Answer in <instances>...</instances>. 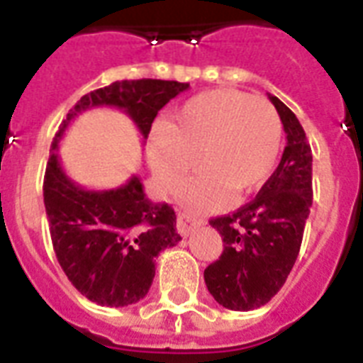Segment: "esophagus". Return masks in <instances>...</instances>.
Instances as JSON below:
<instances>
[{
    "mask_svg": "<svg viewBox=\"0 0 363 363\" xmlns=\"http://www.w3.org/2000/svg\"><path fill=\"white\" fill-rule=\"evenodd\" d=\"M201 224H205L203 218H199L192 213H179V216H177V230H179L182 238H188Z\"/></svg>",
    "mask_w": 363,
    "mask_h": 363,
    "instance_id": "1",
    "label": "esophagus"
}]
</instances>
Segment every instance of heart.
Returning <instances> with one entry per match:
<instances>
[{
	"mask_svg": "<svg viewBox=\"0 0 363 363\" xmlns=\"http://www.w3.org/2000/svg\"><path fill=\"white\" fill-rule=\"evenodd\" d=\"M282 145V122L264 98L239 90H211L190 98L167 125H156L148 162L165 192L181 186L196 156L203 173L182 198L196 207H215L228 194L245 196L269 181Z\"/></svg>",
	"mask_w": 363,
	"mask_h": 363,
	"instance_id": "b5f03b06",
	"label": "heart"
}]
</instances>
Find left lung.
<instances>
[{"instance_id":"1","label":"left lung","mask_w":363,"mask_h":363,"mask_svg":"<svg viewBox=\"0 0 363 363\" xmlns=\"http://www.w3.org/2000/svg\"><path fill=\"white\" fill-rule=\"evenodd\" d=\"M286 133L281 164L258 196L233 215L211 218L224 250L205 269L211 296L226 309L265 305L286 282L313 205V152L292 111L269 96Z\"/></svg>"}]
</instances>
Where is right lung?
<instances>
[{
  "label": "right lung",
  "mask_w": 363,
  "mask_h": 363,
  "mask_svg": "<svg viewBox=\"0 0 363 363\" xmlns=\"http://www.w3.org/2000/svg\"><path fill=\"white\" fill-rule=\"evenodd\" d=\"M188 88V82L158 79L116 81L82 96L54 137L43 184L52 247L71 284L94 303L125 307L145 298L158 254L181 235L175 211L148 198L137 175L111 190H86L71 181L56 152L60 139L92 107L122 109L147 139L158 111Z\"/></svg>",
  "instance_id": "right-lung-1"
}]
</instances>
